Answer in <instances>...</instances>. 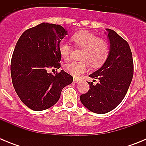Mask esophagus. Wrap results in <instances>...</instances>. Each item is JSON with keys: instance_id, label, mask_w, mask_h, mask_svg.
<instances>
[{"instance_id": "esophagus-1", "label": "esophagus", "mask_w": 146, "mask_h": 146, "mask_svg": "<svg viewBox=\"0 0 146 146\" xmlns=\"http://www.w3.org/2000/svg\"><path fill=\"white\" fill-rule=\"evenodd\" d=\"M73 81H74V82H75V83H77V82H78L80 81V80L79 79H77V78H74V80H73Z\"/></svg>"}]
</instances>
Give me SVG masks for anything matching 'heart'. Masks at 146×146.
<instances>
[{
  "label": "heart",
  "mask_w": 146,
  "mask_h": 146,
  "mask_svg": "<svg viewBox=\"0 0 146 146\" xmlns=\"http://www.w3.org/2000/svg\"><path fill=\"white\" fill-rule=\"evenodd\" d=\"M72 40L76 47L82 49L80 56L82 60H72L64 65L66 72L74 77L82 75L87 71L89 64L94 69L101 67L109 56V43L94 33L88 31L78 32L72 36ZM58 48L62 58L69 59L72 52L70 44L63 41L59 44Z\"/></svg>",
  "instance_id": "b5f03b06"
}]
</instances>
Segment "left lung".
Instances as JSON below:
<instances>
[{"instance_id": "left-lung-1", "label": "left lung", "mask_w": 146, "mask_h": 146, "mask_svg": "<svg viewBox=\"0 0 146 146\" xmlns=\"http://www.w3.org/2000/svg\"><path fill=\"white\" fill-rule=\"evenodd\" d=\"M107 31L110 44L109 56L100 69L89 75L99 80V83L94 85L93 82H88L90 89L80 96L82 104L99 114L111 111L122 102L134 74L132 54L129 44L113 30Z\"/></svg>"}]
</instances>
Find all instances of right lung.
I'll use <instances>...</instances> for the list:
<instances>
[{"label":"right lung","instance_id":"1","mask_svg":"<svg viewBox=\"0 0 146 146\" xmlns=\"http://www.w3.org/2000/svg\"><path fill=\"white\" fill-rule=\"evenodd\" d=\"M66 35L61 25L43 23L26 30L17 42L11 60L13 86L20 100L35 111L53 106L62 89L73 81L64 70L48 73L60 67L59 44Z\"/></svg>","mask_w":146,"mask_h":146}]
</instances>
